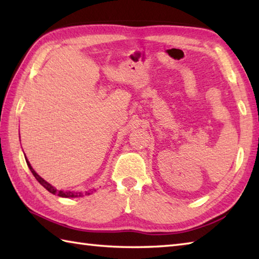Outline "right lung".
<instances>
[{"mask_svg": "<svg viewBox=\"0 0 259 259\" xmlns=\"http://www.w3.org/2000/svg\"><path fill=\"white\" fill-rule=\"evenodd\" d=\"M27 162V165H28V167L30 168V171H31V173L32 175H34V177L36 178V180L38 181L41 186H43L46 190H49L51 194H58V196H60V197H65V198H69V197H80V196H82V194L81 192H71V191H63V190H56L55 188L53 187V186H51L49 182H46L44 179H41L38 175H37V173L35 172V170L34 168L31 167V165H30V163L28 162V161H26ZM91 192H92V190H89V191H86V195H91Z\"/></svg>", "mask_w": 259, "mask_h": 259, "instance_id": "add662e5", "label": "right lung"}]
</instances>
